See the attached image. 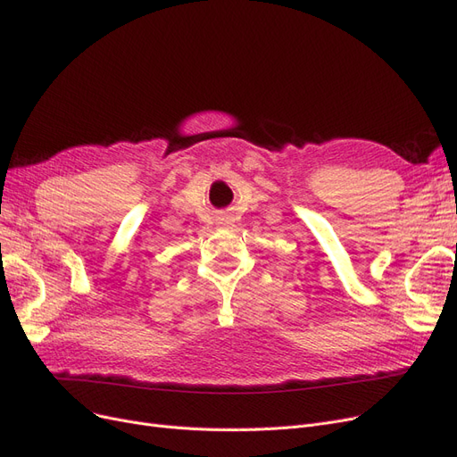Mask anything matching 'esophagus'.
<instances>
[{
    "instance_id": "esophagus-1",
    "label": "esophagus",
    "mask_w": 457,
    "mask_h": 457,
    "mask_svg": "<svg viewBox=\"0 0 457 457\" xmlns=\"http://www.w3.org/2000/svg\"><path fill=\"white\" fill-rule=\"evenodd\" d=\"M223 220H225V219H223ZM223 225H228V223H227V220H225V223H223Z\"/></svg>"
}]
</instances>
